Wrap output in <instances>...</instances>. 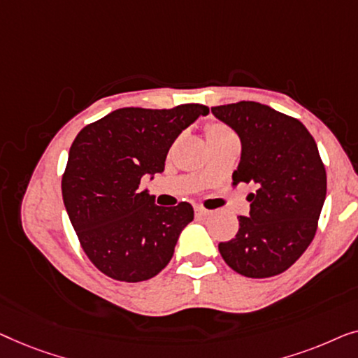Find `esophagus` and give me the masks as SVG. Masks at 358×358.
Returning <instances> with one entry per match:
<instances>
[{"mask_svg":"<svg viewBox=\"0 0 358 358\" xmlns=\"http://www.w3.org/2000/svg\"><path fill=\"white\" fill-rule=\"evenodd\" d=\"M194 213L198 217H206V215H209V210H206L204 208H194Z\"/></svg>","mask_w":358,"mask_h":358,"instance_id":"obj_1","label":"esophagus"}]
</instances>
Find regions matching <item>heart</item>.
I'll return each mask as SVG.
<instances>
[{
    "mask_svg": "<svg viewBox=\"0 0 358 358\" xmlns=\"http://www.w3.org/2000/svg\"><path fill=\"white\" fill-rule=\"evenodd\" d=\"M222 133H230L227 127H224V124L220 123H213L208 127V136H213V134H222Z\"/></svg>",
    "mask_w": 358,
    "mask_h": 358,
    "instance_id": "heart-1",
    "label": "heart"
}]
</instances>
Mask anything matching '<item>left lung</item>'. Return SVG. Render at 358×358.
<instances>
[{
	"mask_svg": "<svg viewBox=\"0 0 358 358\" xmlns=\"http://www.w3.org/2000/svg\"><path fill=\"white\" fill-rule=\"evenodd\" d=\"M238 134L241 157L234 185L251 183L250 215H240L235 238L219 251L245 278H273L289 269L313 240L326 199V170L318 145L299 120L258 102L213 107Z\"/></svg>",
	"mask_w": 358,
	"mask_h": 358,
	"instance_id": "1",
	"label": "left lung"
}]
</instances>
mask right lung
I'll return each mask as SVG.
<instances>
[{"instance_id":"obj_1","label":"right lung","mask_w":358,"mask_h":358,"mask_svg":"<svg viewBox=\"0 0 358 358\" xmlns=\"http://www.w3.org/2000/svg\"><path fill=\"white\" fill-rule=\"evenodd\" d=\"M209 108H118L79 131L62 180L63 203L95 268L122 282L157 275L194 217L188 203L155 204L141 180L162 173L170 145Z\"/></svg>"}]
</instances>
